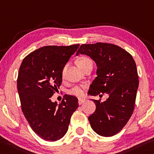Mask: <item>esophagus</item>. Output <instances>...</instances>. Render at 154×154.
I'll use <instances>...</instances> for the list:
<instances>
[{
    "label": "esophagus",
    "mask_w": 154,
    "mask_h": 154,
    "mask_svg": "<svg viewBox=\"0 0 154 154\" xmlns=\"http://www.w3.org/2000/svg\"><path fill=\"white\" fill-rule=\"evenodd\" d=\"M84 102H85V100L84 99H79V100H78V103H79V105H82V103H84Z\"/></svg>",
    "instance_id": "obj_1"
}]
</instances>
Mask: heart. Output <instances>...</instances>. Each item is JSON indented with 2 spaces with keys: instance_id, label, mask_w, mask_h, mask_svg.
<instances>
[{
  "instance_id": "1",
  "label": "heart",
  "mask_w": 154,
  "mask_h": 154,
  "mask_svg": "<svg viewBox=\"0 0 154 154\" xmlns=\"http://www.w3.org/2000/svg\"><path fill=\"white\" fill-rule=\"evenodd\" d=\"M89 62H91V60L86 57H80L79 58H78V60H77V66L79 68L84 67V66H86L88 63ZM64 70H63L62 76H64ZM86 86H76L72 87L71 89L68 90V93L72 95H74V96H76L77 97H82L84 96V90H86Z\"/></svg>"
}]
</instances>
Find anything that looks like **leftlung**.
<instances>
[{
	"instance_id": "8db88e82",
	"label": "left lung",
	"mask_w": 154,
	"mask_h": 154,
	"mask_svg": "<svg viewBox=\"0 0 154 154\" xmlns=\"http://www.w3.org/2000/svg\"><path fill=\"white\" fill-rule=\"evenodd\" d=\"M89 56L96 63V78L88 94L102 97L108 94L104 102L93 100L96 109L88 117L90 126L102 136L119 133L132 114L138 88V76L132 56L120 46L98 42L82 45L76 55Z\"/></svg>"
}]
</instances>
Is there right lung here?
<instances>
[{
	"label": "right lung",
	"mask_w": 154,
	"mask_h": 154,
	"mask_svg": "<svg viewBox=\"0 0 154 154\" xmlns=\"http://www.w3.org/2000/svg\"><path fill=\"white\" fill-rule=\"evenodd\" d=\"M79 46H43L26 55L19 68L17 88L22 111L33 131L44 140L62 138L79 106L77 97L71 95L65 94L59 105L51 100L62 84L65 64Z\"/></svg>",
	"instance_id": "obj_1"
}]
</instances>
